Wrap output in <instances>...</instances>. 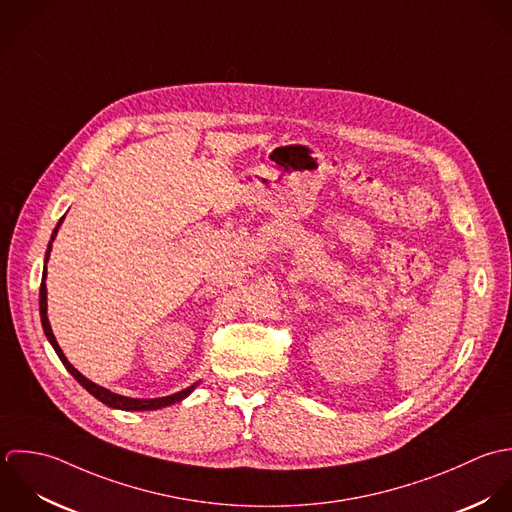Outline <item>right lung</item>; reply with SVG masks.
<instances>
[{
  "label": "right lung",
  "instance_id": "obj_1",
  "mask_svg": "<svg viewBox=\"0 0 512 512\" xmlns=\"http://www.w3.org/2000/svg\"><path fill=\"white\" fill-rule=\"evenodd\" d=\"M63 220V218H61ZM61 220H59V224H61ZM59 224L55 226V230H53V236H51V242H53V238H55V234H57V230H59ZM51 242H49V246H47V252H45V262H47V258H49V252H51ZM43 280H45V270H43ZM39 314H41V324H43V332H45V336H47V340L51 341V345H53V349H55V353L59 355V359L63 361V365L67 367V371L93 395V397H97L101 403H105V405H109V407H115V409H125V411H151V409H161V407H167V405H172V403H176V401H180V399H184L196 385H190V387H186V389H182V391H178V393H174V395H169V397H159V399H131V397H123V395H117V393H113V391H109V389H105V387H99V385H95L93 381H89L87 377H83L69 361H67V357L63 355V351H61V347L57 345V341H55V336H53V332H51V326H49V320H47V292H45V282H41V288H39Z\"/></svg>",
  "mask_w": 512,
  "mask_h": 512
}]
</instances>
